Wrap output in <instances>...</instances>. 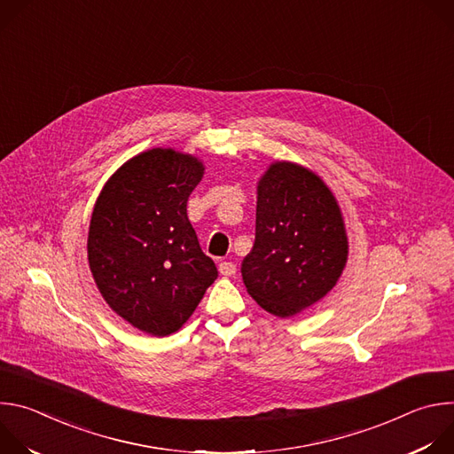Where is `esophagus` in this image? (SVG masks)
I'll list each match as a JSON object with an SVG mask.
<instances>
[{
    "mask_svg": "<svg viewBox=\"0 0 454 454\" xmlns=\"http://www.w3.org/2000/svg\"><path fill=\"white\" fill-rule=\"evenodd\" d=\"M219 271H221V275H224V277H233V275L237 273V266H235L233 262L223 261V262L219 264Z\"/></svg>",
    "mask_w": 454,
    "mask_h": 454,
    "instance_id": "obj_1",
    "label": "esophagus"
}]
</instances>
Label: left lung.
<instances>
[{"instance_id": "1", "label": "left lung", "mask_w": 454, "mask_h": 454, "mask_svg": "<svg viewBox=\"0 0 454 454\" xmlns=\"http://www.w3.org/2000/svg\"><path fill=\"white\" fill-rule=\"evenodd\" d=\"M256 190L254 244L242 280L262 309L289 317L341 277L348 254L341 210L325 183L289 161L271 165Z\"/></svg>"}]
</instances>
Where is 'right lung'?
I'll list each match as a JSON object with an SVG mask.
<instances>
[{"label": "right lung", "mask_w": 454, "mask_h": 454, "mask_svg": "<svg viewBox=\"0 0 454 454\" xmlns=\"http://www.w3.org/2000/svg\"><path fill=\"white\" fill-rule=\"evenodd\" d=\"M203 163L151 149L121 165L95 203L88 261L107 305L133 327L168 336L217 278L186 215Z\"/></svg>", "instance_id": "right-lung-1"}]
</instances>
